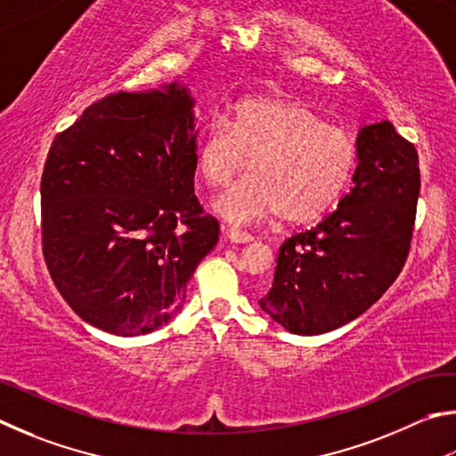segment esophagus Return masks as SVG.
<instances>
[{"instance_id": "obj_1", "label": "esophagus", "mask_w": 456, "mask_h": 456, "mask_svg": "<svg viewBox=\"0 0 456 456\" xmlns=\"http://www.w3.org/2000/svg\"><path fill=\"white\" fill-rule=\"evenodd\" d=\"M226 238H228L230 242H234V244H248V242L254 240L252 234L242 232V230H238V228H228L226 230Z\"/></svg>"}]
</instances>
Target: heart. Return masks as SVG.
<instances>
[{"label": "heart", "instance_id": "b5f03b06", "mask_svg": "<svg viewBox=\"0 0 456 456\" xmlns=\"http://www.w3.org/2000/svg\"><path fill=\"white\" fill-rule=\"evenodd\" d=\"M196 172L210 188H226L250 162L252 175L212 204L230 224L246 226L281 214L308 224L345 196L356 170L350 134L302 102L258 95L238 103L230 118L214 119L196 143Z\"/></svg>", "mask_w": 456, "mask_h": 456}]
</instances>
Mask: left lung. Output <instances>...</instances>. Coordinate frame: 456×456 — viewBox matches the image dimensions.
Segmentation results:
<instances>
[{
  "label": "left lung",
  "instance_id": "8db88e82",
  "mask_svg": "<svg viewBox=\"0 0 456 456\" xmlns=\"http://www.w3.org/2000/svg\"><path fill=\"white\" fill-rule=\"evenodd\" d=\"M353 190L314 228L278 250L262 313L314 337L354 321L396 281L411 248L420 190L419 154L388 119L356 134Z\"/></svg>",
  "mask_w": 456,
  "mask_h": 456
}]
</instances>
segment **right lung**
Wrapping results in <instances>:
<instances>
[{"instance_id": "1", "label": "right lung", "mask_w": 456, "mask_h": 456, "mask_svg": "<svg viewBox=\"0 0 456 456\" xmlns=\"http://www.w3.org/2000/svg\"><path fill=\"white\" fill-rule=\"evenodd\" d=\"M194 106L180 82L108 95L47 154L45 265L74 313L103 332L138 337L170 322L218 242V222L194 196Z\"/></svg>"}]
</instances>
